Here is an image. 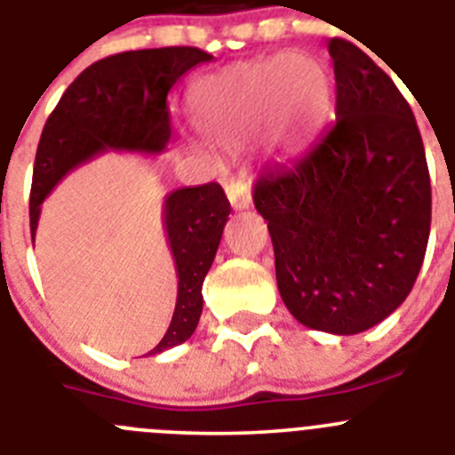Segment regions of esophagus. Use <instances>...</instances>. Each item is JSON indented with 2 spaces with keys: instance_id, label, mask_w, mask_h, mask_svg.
Listing matches in <instances>:
<instances>
[{
  "instance_id": "obj_1",
  "label": "esophagus",
  "mask_w": 455,
  "mask_h": 455,
  "mask_svg": "<svg viewBox=\"0 0 455 455\" xmlns=\"http://www.w3.org/2000/svg\"><path fill=\"white\" fill-rule=\"evenodd\" d=\"M227 197L235 211H244L251 204V188L247 181H231L227 184Z\"/></svg>"
}]
</instances>
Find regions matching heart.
Listing matches in <instances>:
<instances>
[{
  "label": "heart",
  "mask_w": 455,
  "mask_h": 455,
  "mask_svg": "<svg viewBox=\"0 0 455 455\" xmlns=\"http://www.w3.org/2000/svg\"><path fill=\"white\" fill-rule=\"evenodd\" d=\"M332 109V78L305 55L242 62L204 80L193 93V121L206 141L235 148L265 125L275 150H299Z\"/></svg>",
  "instance_id": "heart-1"
}]
</instances>
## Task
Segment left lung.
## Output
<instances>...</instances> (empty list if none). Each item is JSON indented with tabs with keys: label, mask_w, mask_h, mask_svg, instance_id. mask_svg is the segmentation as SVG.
Segmentation results:
<instances>
[{
	"label": "left lung",
	"mask_w": 455,
	"mask_h": 455,
	"mask_svg": "<svg viewBox=\"0 0 455 455\" xmlns=\"http://www.w3.org/2000/svg\"><path fill=\"white\" fill-rule=\"evenodd\" d=\"M337 123L253 188L275 283L299 323L359 334L404 303L431 228L422 137L393 80L352 42H328Z\"/></svg>",
	"instance_id": "1"
}]
</instances>
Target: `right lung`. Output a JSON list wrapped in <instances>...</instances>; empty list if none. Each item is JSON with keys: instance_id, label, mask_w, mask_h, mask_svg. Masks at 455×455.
Wrapping results in <instances>:
<instances>
[{"instance_id": "obj_1", "label": "right lung", "mask_w": 455, "mask_h": 455, "mask_svg": "<svg viewBox=\"0 0 455 455\" xmlns=\"http://www.w3.org/2000/svg\"><path fill=\"white\" fill-rule=\"evenodd\" d=\"M213 55L195 46L125 51L93 62L62 93L42 130L31 186V237L42 202L62 177L103 152L161 155L170 141L168 93L177 80ZM220 184L177 188L164 199V231L177 271L172 321L150 355L193 337L202 316V285L228 222Z\"/></svg>"}]
</instances>
